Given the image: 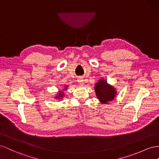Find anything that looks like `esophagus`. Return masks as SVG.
<instances>
[{
  "mask_svg": "<svg viewBox=\"0 0 159 159\" xmlns=\"http://www.w3.org/2000/svg\"><path fill=\"white\" fill-rule=\"evenodd\" d=\"M77 81H78L79 84H84V80H83V79L79 78V79H77Z\"/></svg>",
  "mask_w": 159,
  "mask_h": 159,
  "instance_id": "obj_1",
  "label": "esophagus"
}]
</instances>
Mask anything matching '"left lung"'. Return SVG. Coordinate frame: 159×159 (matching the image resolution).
<instances>
[{
    "mask_svg": "<svg viewBox=\"0 0 159 159\" xmlns=\"http://www.w3.org/2000/svg\"><path fill=\"white\" fill-rule=\"evenodd\" d=\"M95 91L97 98L102 103H107L114 99L115 97V90L112 87H111L105 80H101L95 84Z\"/></svg>",
    "mask_w": 159,
    "mask_h": 159,
    "instance_id": "1",
    "label": "left lung"
}]
</instances>
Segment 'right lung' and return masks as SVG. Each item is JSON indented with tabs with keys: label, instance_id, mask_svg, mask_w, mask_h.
Returning a JSON list of instances; mask_svg holds the SVG:
<instances>
[{
	"label": "right lung",
	"instance_id": "add662e5",
	"mask_svg": "<svg viewBox=\"0 0 159 159\" xmlns=\"http://www.w3.org/2000/svg\"><path fill=\"white\" fill-rule=\"evenodd\" d=\"M62 96H63V92H60L59 93V97H60V98H62Z\"/></svg>",
	"mask_w": 159,
	"mask_h": 159
}]
</instances>
